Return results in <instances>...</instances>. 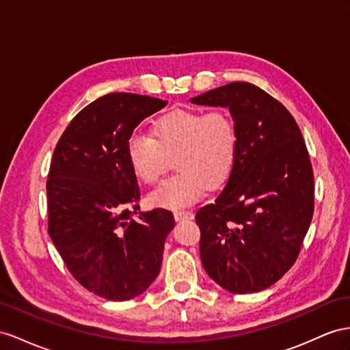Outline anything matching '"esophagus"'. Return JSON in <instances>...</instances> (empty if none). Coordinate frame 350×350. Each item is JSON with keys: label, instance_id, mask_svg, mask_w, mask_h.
I'll return each instance as SVG.
<instances>
[{"label": "esophagus", "instance_id": "34e87169", "mask_svg": "<svg viewBox=\"0 0 350 350\" xmlns=\"http://www.w3.org/2000/svg\"><path fill=\"white\" fill-rule=\"evenodd\" d=\"M174 219L177 221H186V220H192L193 219V213L192 211H174Z\"/></svg>", "mask_w": 350, "mask_h": 350}]
</instances>
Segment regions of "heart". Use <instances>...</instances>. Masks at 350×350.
I'll list each match as a JSON object with an SVG mask.
<instances>
[{
  "instance_id": "b5f03b06",
  "label": "heart",
  "mask_w": 350,
  "mask_h": 350,
  "mask_svg": "<svg viewBox=\"0 0 350 350\" xmlns=\"http://www.w3.org/2000/svg\"><path fill=\"white\" fill-rule=\"evenodd\" d=\"M239 131L226 109L177 107L150 124V137L134 134L127 143V159L142 183L157 185L174 159L177 174L149 196L154 207L182 210L195 204L207 186L225 183L238 158Z\"/></svg>"
}]
</instances>
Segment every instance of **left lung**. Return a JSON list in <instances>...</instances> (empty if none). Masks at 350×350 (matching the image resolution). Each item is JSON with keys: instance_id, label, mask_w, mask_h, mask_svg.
Masks as SVG:
<instances>
[{"instance_id": "8db88e82", "label": "left lung", "mask_w": 350, "mask_h": 350, "mask_svg": "<svg viewBox=\"0 0 350 350\" xmlns=\"http://www.w3.org/2000/svg\"><path fill=\"white\" fill-rule=\"evenodd\" d=\"M191 102L229 107L239 131L226 186L195 216L202 266L230 293L262 291L297 260L313 216V170L301 131L281 102L250 83Z\"/></svg>"}]
</instances>
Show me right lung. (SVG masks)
<instances>
[{"instance_id":"obj_1","label":"right lung","mask_w":350,"mask_h":350,"mask_svg":"<svg viewBox=\"0 0 350 350\" xmlns=\"http://www.w3.org/2000/svg\"><path fill=\"white\" fill-rule=\"evenodd\" d=\"M167 103L105 94L75 115L53 152L49 235L70 275L107 300L133 299L154 282L174 226L168 210L139 213L140 189L127 159L134 129Z\"/></svg>"}]
</instances>
